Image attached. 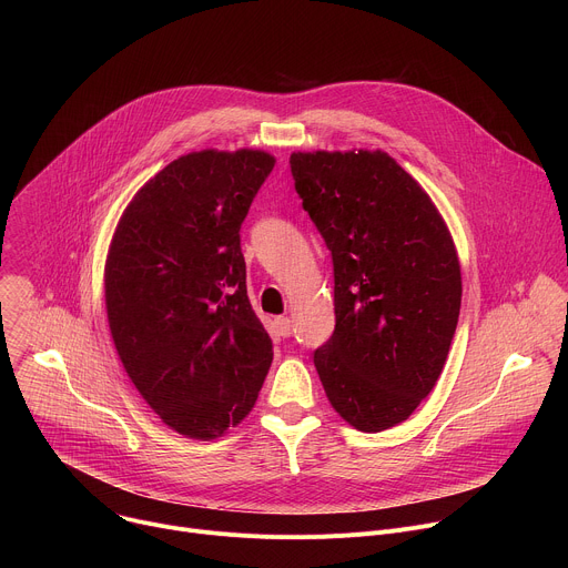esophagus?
Listing matches in <instances>:
<instances>
[{
  "instance_id": "obj_1",
  "label": "esophagus",
  "mask_w": 568,
  "mask_h": 568,
  "mask_svg": "<svg viewBox=\"0 0 568 568\" xmlns=\"http://www.w3.org/2000/svg\"><path fill=\"white\" fill-rule=\"evenodd\" d=\"M274 326H276V333L281 337H290L292 335V321H290V316H276L274 318Z\"/></svg>"
}]
</instances>
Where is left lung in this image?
Masks as SVG:
<instances>
[{
	"instance_id": "obj_1",
	"label": "left lung",
	"mask_w": 568,
	"mask_h": 568,
	"mask_svg": "<svg viewBox=\"0 0 568 568\" xmlns=\"http://www.w3.org/2000/svg\"><path fill=\"white\" fill-rule=\"evenodd\" d=\"M290 169L335 267V333L314 351L321 384L355 429L395 427L436 386L456 333L449 229L382 150L294 152Z\"/></svg>"
}]
</instances>
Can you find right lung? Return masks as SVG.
I'll return each mask as SVG.
<instances>
[{
    "label": "right lung",
    "mask_w": 568,
    "mask_h": 568,
    "mask_svg": "<svg viewBox=\"0 0 568 568\" xmlns=\"http://www.w3.org/2000/svg\"><path fill=\"white\" fill-rule=\"evenodd\" d=\"M274 164L247 148L184 154L134 195L112 237L116 353L150 409L189 438H217L245 418L272 366L240 226Z\"/></svg>",
    "instance_id": "obj_1"
}]
</instances>
